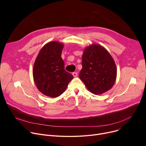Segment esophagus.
I'll use <instances>...</instances> for the list:
<instances>
[{
    "label": "esophagus",
    "instance_id": "34e87169",
    "mask_svg": "<svg viewBox=\"0 0 146 146\" xmlns=\"http://www.w3.org/2000/svg\"><path fill=\"white\" fill-rule=\"evenodd\" d=\"M73 76H74V77H77V76H78V74H77V73H76V72H74V73H73Z\"/></svg>",
    "mask_w": 146,
    "mask_h": 146
}]
</instances>
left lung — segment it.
Here are the masks:
<instances>
[{
  "mask_svg": "<svg viewBox=\"0 0 146 146\" xmlns=\"http://www.w3.org/2000/svg\"><path fill=\"white\" fill-rule=\"evenodd\" d=\"M82 66L79 77L92 94H102L114 86L117 78L116 65L103 46L92 44L86 47L82 56Z\"/></svg>",
  "mask_w": 146,
  "mask_h": 146,
  "instance_id": "obj_1",
  "label": "left lung"
}]
</instances>
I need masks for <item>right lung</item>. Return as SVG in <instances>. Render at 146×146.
<instances>
[{
  "mask_svg": "<svg viewBox=\"0 0 146 146\" xmlns=\"http://www.w3.org/2000/svg\"><path fill=\"white\" fill-rule=\"evenodd\" d=\"M64 44L56 41L46 44L36 58L33 68L35 84L43 95L56 98L66 90L73 76L65 69L61 54Z\"/></svg>",
  "mask_w": 146,
  "mask_h": 146,
  "instance_id": "right-lung-1",
  "label": "right lung"
}]
</instances>
